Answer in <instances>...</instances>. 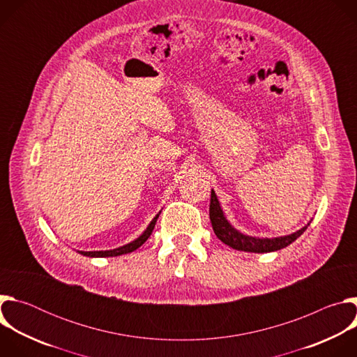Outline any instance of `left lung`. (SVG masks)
<instances>
[{
  "label": "left lung",
  "instance_id": "8db88e82",
  "mask_svg": "<svg viewBox=\"0 0 357 357\" xmlns=\"http://www.w3.org/2000/svg\"><path fill=\"white\" fill-rule=\"evenodd\" d=\"M209 216L211 222L215 230V234L220 241L227 244L229 247L238 250V251H247V252H271L281 250L287 245H289L292 241H295L305 230L308 229L312 219L305 225L302 229L296 230L295 233L287 234V236H278V237H256L248 236L245 233H241L237 230L226 218L220 202L212 189L211 193V206H209Z\"/></svg>",
  "mask_w": 357,
  "mask_h": 357
}]
</instances>
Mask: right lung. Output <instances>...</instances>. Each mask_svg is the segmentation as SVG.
I'll return each instance as SVG.
<instances>
[{
  "label": "right lung",
  "mask_w": 357,
  "mask_h": 357,
  "mask_svg": "<svg viewBox=\"0 0 357 357\" xmlns=\"http://www.w3.org/2000/svg\"><path fill=\"white\" fill-rule=\"evenodd\" d=\"M161 212L151 220V223L146 226V229L142 231L141 236H138L135 240L121 245V247H117V248H112V250H97V251H83V250H77L79 254H82V256H86V257H117V256H123V254H128V252H132L134 250H137L138 247H141L146 238L151 236L152 230H154L155 227V223H157V219L160 218Z\"/></svg>",
  "instance_id": "add662e5"
}]
</instances>
